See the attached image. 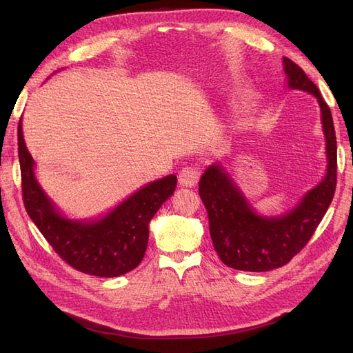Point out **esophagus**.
Returning <instances> with one entry per match:
<instances>
[{
  "mask_svg": "<svg viewBox=\"0 0 353 353\" xmlns=\"http://www.w3.org/2000/svg\"><path fill=\"white\" fill-rule=\"evenodd\" d=\"M178 183L181 187H196V184L199 183V170L196 168H184L179 172Z\"/></svg>",
  "mask_w": 353,
  "mask_h": 353,
  "instance_id": "34e87169",
  "label": "esophagus"
}]
</instances>
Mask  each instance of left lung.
Wrapping results in <instances>:
<instances>
[{
	"label": "left lung",
	"instance_id": "obj_1",
	"mask_svg": "<svg viewBox=\"0 0 353 353\" xmlns=\"http://www.w3.org/2000/svg\"><path fill=\"white\" fill-rule=\"evenodd\" d=\"M288 90L314 95L321 110L325 138V175L297 205L281 215H262L221 162L212 163L201 175L199 194L208 210L213 248L230 268L265 272L290 262L312 237L333 200L337 181V143L330 108L316 85L296 63L283 57Z\"/></svg>",
	"mask_w": 353,
	"mask_h": 353
}]
</instances>
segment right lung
Masks as SVG:
<instances>
[{"label": "right lung", "instance_id": "add662e5", "mask_svg": "<svg viewBox=\"0 0 353 353\" xmlns=\"http://www.w3.org/2000/svg\"><path fill=\"white\" fill-rule=\"evenodd\" d=\"M17 140L26 212L60 258L74 270L105 279L123 275L140 265L148 243V225L174 194L176 176L152 181L95 218H70L39 184L35 160L23 138L22 117Z\"/></svg>", "mask_w": 353, "mask_h": 353}]
</instances>
